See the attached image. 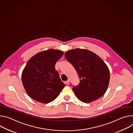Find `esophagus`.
I'll return each mask as SVG.
<instances>
[{"label":"esophagus","instance_id":"esophagus-1","mask_svg":"<svg viewBox=\"0 0 133 133\" xmlns=\"http://www.w3.org/2000/svg\"><path fill=\"white\" fill-rule=\"evenodd\" d=\"M65 83H66V84H67V85L69 84V83H70V81H69V80H67V81L65 82Z\"/></svg>","mask_w":133,"mask_h":133}]
</instances>
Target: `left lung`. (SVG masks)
I'll return each mask as SVG.
<instances>
[{
    "instance_id": "8db88e82",
    "label": "left lung",
    "mask_w": 133,
    "mask_h": 133,
    "mask_svg": "<svg viewBox=\"0 0 133 133\" xmlns=\"http://www.w3.org/2000/svg\"><path fill=\"white\" fill-rule=\"evenodd\" d=\"M65 57L76 70L80 79L73 91L82 102L89 103L106 92L109 83V70L102 59L91 51L76 49L68 51Z\"/></svg>"
}]
</instances>
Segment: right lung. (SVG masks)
<instances>
[{"label":"right lung","mask_w":133,"mask_h":133,"mask_svg":"<svg viewBox=\"0 0 133 133\" xmlns=\"http://www.w3.org/2000/svg\"><path fill=\"white\" fill-rule=\"evenodd\" d=\"M63 52L50 49L31 58L24 69L22 80L28 95L38 102L48 104L60 94L65 84L55 68Z\"/></svg>","instance_id":"add662e5"}]
</instances>
